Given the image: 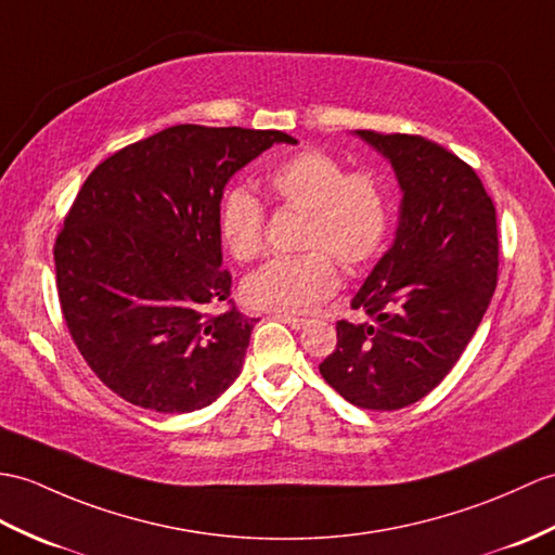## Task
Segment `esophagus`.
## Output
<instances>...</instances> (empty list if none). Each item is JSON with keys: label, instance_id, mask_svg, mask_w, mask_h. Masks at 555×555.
I'll list each match as a JSON object with an SVG mask.
<instances>
[{"label": "esophagus", "instance_id": "obj_1", "mask_svg": "<svg viewBox=\"0 0 555 555\" xmlns=\"http://www.w3.org/2000/svg\"><path fill=\"white\" fill-rule=\"evenodd\" d=\"M279 321H283V324H288L293 331H302L309 321L307 319H298V317H288V314H276Z\"/></svg>", "mask_w": 555, "mask_h": 555}]
</instances>
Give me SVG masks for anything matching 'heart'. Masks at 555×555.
<instances>
[{
    "label": "heart",
    "instance_id": "heart-1",
    "mask_svg": "<svg viewBox=\"0 0 555 555\" xmlns=\"http://www.w3.org/2000/svg\"><path fill=\"white\" fill-rule=\"evenodd\" d=\"M272 196L288 208L305 210L298 257L255 269L243 281V300L276 314L312 312L340 286L336 257L347 269H362L383 248L390 224V193L373 172L347 167L319 149H305L267 172ZM264 203L243 186L224 193L219 231L227 250L241 262L255 260L264 248Z\"/></svg>",
    "mask_w": 555,
    "mask_h": 555
}]
</instances>
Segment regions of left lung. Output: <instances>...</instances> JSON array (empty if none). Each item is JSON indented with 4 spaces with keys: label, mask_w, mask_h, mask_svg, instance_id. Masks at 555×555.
Returning <instances> with one entry per match:
<instances>
[{
    "label": "left lung",
    "mask_w": 555,
    "mask_h": 555,
    "mask_svg": "<svg viewBox=\"0 0 555 555\" xmlns=\"http://www.w3.org/2000/svg\"><path fill=\"white\" fill-rule=\"evenodd\" d=\"M354 137L390 163L402 201L392 246L352 298L371 324L338 321L319 371L350 404L395 411L433 392L478 331L496 288V212L473 167L435 141Z\"/></svg>",
    "instance_id": "left-lung-1"
}]
</instances>
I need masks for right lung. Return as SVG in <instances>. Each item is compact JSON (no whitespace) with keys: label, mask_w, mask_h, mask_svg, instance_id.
Instances as JSON below:
<instances>
[{"label":"right lung","mask_w":555,"mask_h":555,"mask_svg":"<svg viewBox=\"0 0 555 555\" xmlns=\"http://www.w3.org/2000/svg\"><path fill=\"white\" fill-rule=\"evenodd\" d=\"M276 130L175 125L87 177L56 238V286L77 350L101 383L141 409L189 414L241 376L260 319L229 298L219 203Z\"/></svg>","instance_id":"obj_1"}]
</instances>
